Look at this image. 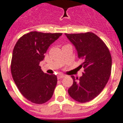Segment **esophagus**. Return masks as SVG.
I'll return each instance as SVG.
<instances>
[{
  "label": "esophagus",
  "mask_w": 123,
  "mask_h": 123,
  "mask_svg": "<svg viewBox=\"0 0 123 123\" xmlns=\"http://www.w3.org/2000/svg\"><path fill=\"white\" fill-rule=\"evenodd\" d=\"M63 77H65V75H59L58 76V79H63Z\"/></svg>",
  "instance_id": "34e87169"
}]
</instances>
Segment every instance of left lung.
<instances>
[{
	"instance_id": "8db88e82",
	"label": "left lung",
	"mask_w": 123,
	"mask_h": 123,
	"mask_svg": "<svg viewBox=\"0 0 123 123\" xmlns=\"http://www.w3.org/2000/svg\"><path fill=\"white\" fill-rule=\"evenodd\" d=\"M65 35L76 48L78 58L83 60L80 66L85 69L79 79L71 76L73 83L68 93L75 101L89 102L100 94L108 82L111 55L105 44L94 33Z\"/></svg>"
}]
</instances>
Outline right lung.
<instances>
[{
  "label": "right lung",
  "instance_id": "1",
  "mask_svg": "<svg viewBox=\"0 0 123 123\" xmlns=\"http://www.w3.org/2000/svg\"><path fill=\"white\" fill-rule=\"evenodd\" d=\"M62 35L32 31L22 36L14 46L11 62L12 78L21 94L33 103L42 104L52 96L57 77L44 73L39 63L49 46Z\"/></svg>",
  "mask_w": 123,
  "mask_h": 123
}]
</instances>
